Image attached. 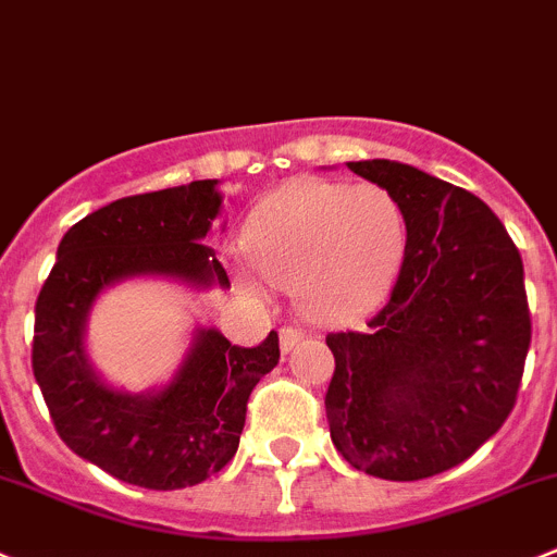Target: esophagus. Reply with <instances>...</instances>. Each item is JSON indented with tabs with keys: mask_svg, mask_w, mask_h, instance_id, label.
<instances>
[{
	"mask_svg": "<svg viewBox=\"0 0 557 557\" xmlns=\"http://www.w3.org/2000/svg\"><path fill=\"white\" fill-rule=\"evenodd\" d=\"M302 337H305V332L294 330V326H285V330H280V351H283V355H288L296 343L302 341Z\"/></svg>",
	"mask_w": 557,
	"mask_h": 557,
	"instance_id": "obj_1",
	"label": "esophagus"
}]
</instances>
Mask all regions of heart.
<instances>
[{"instance_id":"heart-1","label":"heart","mask_w":557,"mask_h":557,"mask_svg":"<svg viewBox=\"0 0 557 557\" xmlns=\"http://www.w3.org/2000/svg\"><path fill=\"white\" fill-rule=\"evenodd\" d=\"M407 233L404 206L384 186L299 178L249 211L242 247L263 283L294 288L308 319L341 324L387 299Z\"/></svg>"}]
</instances>
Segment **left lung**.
<instances>
[{"label":"left lung","mask_w":557,"mask_h":557,"mask_svg":"<svg viewBox=\"0 0 557 557\" xmlns=\"http://www.w3.org/2000/svg\"><path fill=\"white\" fill-rule=\"evenodd\" d=\"M407 214V252L368 332H332L335 448L384 481L461 465L511 414L530 349L519 249L492 208L412 164L349 161Z\"/></svg>","instance_id":"8db88e82"}]
</instances>
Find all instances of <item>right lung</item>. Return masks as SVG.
Here are the masks:
<instances>
[{
  "label": "right lung",
  "instance_id": "add662e5",
  "mask_svg": "<svg viewBox=\"0 0 557 557\" xmlns=\"http://www.w3.org/2000/svg\"><path fill=\"white\" fill-rule=\"evenodd\" d=\"M220 181L114 200L76 222L35 305L33 371L62 443L117 481L184 490L236 456L249 393L280 360L277 332L255 349L231 346L214 326H195L170 382L128 393L87 355L98 296L134 277L191 290L231 288L206 236L220 220Z\"/></svg>",
  "mask_w": 557,
  "mask_h": 557
}]
</instances>
